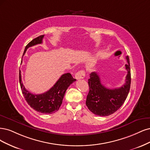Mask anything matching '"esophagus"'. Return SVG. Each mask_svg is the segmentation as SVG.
I'll return each mask as SVG.
<instances>
[{"label": "esophagus", "instance_id": "34e87169", "mask_svg": "<svg viewBox=\"0 0 150 150\" xmlns=\"http://www.w3.org/2000/svg\"><path fill=\"white\" fill-rule=\"evenodd\" d=\"M85 76V72L84 70H80L78 72H76L75 74V78L76 80L83 79Z\"/></svg>", "mask_w": 150, "mask_h": 150}]
</instances>
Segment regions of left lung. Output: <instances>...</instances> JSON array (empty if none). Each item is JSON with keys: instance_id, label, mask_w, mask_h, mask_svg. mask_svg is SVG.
Instances as JSON below:
<instances>
[{"instance_id": "left-lung-1", "label": "left lung", "mask_w": 150, "mask_h": 150, "mask_svg": "<svg viewBox=\"0 0 150 150\" xmlns=\"http://www.w3.org/2000/svg\"><path fill=\"white\" fill-rule=\"evenodd\" d=\"M126 59L128 63L125 65V68L128 73L125 83L120 88H106L101 84L100 76L96 72L90 74V90L86 96V105L95 115L101 117L112 115L122 107L127 99L131 85V73L128 56L126 57Z\"/></svg>"}]
</instances>
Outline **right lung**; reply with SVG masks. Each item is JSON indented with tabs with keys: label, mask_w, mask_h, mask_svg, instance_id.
Listing matches in <instances>:
<instances>
[{
	"label": "right lung",
	"mask_w": 150,
	"mask_h": 150,
	"mask_svg": "<svg viewBox=\"0 0 150 150\" xmlns=\"http://www.w3.org/2000/svg\"><path fill=\"white\" fill-rule=\"evenodd\" d=\"M43 37L44 35H40L28 43L25 48L23 55L25 54L28 48L42 43ZM75 81L76 79H74L70 73L65 74L60 76L49 90L42 94L34 95L25 89L22 82L21 71H19V81L24 98L31 108L43 114H52L59 110L66 90Z\"/></svg>",
	"instance_id": "add662e5"
}]
</instances>
